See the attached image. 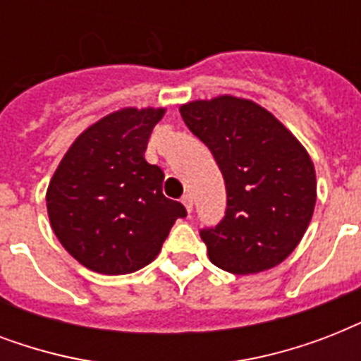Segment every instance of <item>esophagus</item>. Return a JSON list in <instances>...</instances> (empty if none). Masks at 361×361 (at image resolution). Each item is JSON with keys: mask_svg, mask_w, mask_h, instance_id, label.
Instances as JSON below:
<instances>
[{"mask_svg": "<svg viewBox=\"0 0 361 361\" xmlns=\"http://www.w3.org/2000/svg\"><path fill=\"white\" fill-rule=\"evenodd\" d=\"M181 202H183V206H185V209L191 214L192 212V197L191 195H185V197L181 198Z\"/></svg>", "mask_w": 361, "mask_h": 361, "instance_id": "esophagus-1", "label": "esophagus"}]
</instances>
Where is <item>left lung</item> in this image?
Masks as SVG:
<instances>
[{"label":"left lung","instance_id":"8db88e82","mask_svg":"<svg viewBox=\"0 0 361 361\" xmlns=\"http://www.w3.org/2000/svg\"><path fill=\"white\" fill-rule=\"evenodd\" d=\"M225 178V217L200 238L209 260L236 275L281 264L307 231L317 202L313 161L260 104L221 95L180 109Z\"/></svg>","mask_w":361,"mask_h":361}]
</instances>
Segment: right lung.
Returning <instances> with one entry per match:
<instances>
[{"mask_svg":"<svg viewBox=\"0 0 361 361\" xmlns=\"http://www.w3.org/2000/svg\"><path fill=\"white\" fill-rule=\"evenodd\" d=\"M164 109H123L82 133L54 172V234L92 271L133 274L157 257L183 204L163 195V170L144 159Z\"/></svg>","mask_w":361,"mask_h":361,"instance_id":"obj_1","label":"right lung"}]
</instances>
